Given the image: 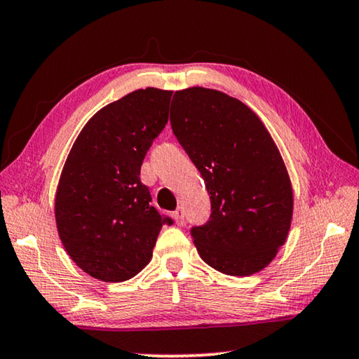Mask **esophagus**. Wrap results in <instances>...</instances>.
Listing matches in <instances>:
<instances>
[{"mask_svg": "<svg viewBox=\"0 0 359 359\" xmlns=\"http://www.w3.org/2000/svg\"><path fill=\"white\" fill-rule=\"evenodd\" d=\"M172 217H174V220H175V223L179 224V226H182V224L185 223V214H184V209H182V208L175 209L172 212Z\"/></svg>", "mask_w": 359, "mask_h": 359, "instance_id": "obj_1", "label": "esophagus"}]
</instances>
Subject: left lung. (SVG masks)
<instances>
[{
    "label": "left lung",
    "mask_w": 359,
    "mask_h": 359,
    "mask_svg": "<svg viewBox=\"0 0 359 359\" xmlns=\"http://www.w3.org/2000/svg\"><path fill=\"white\" fill-rule=\"evenodd\" d=\"M171 128L201 172L210 217L190 228L201 258L228 276H250L287 239L293 191L283 160L259 118L218 90L175 92Z\"/></svg>",
    "instance_id": "8db88e82"
}]
</instances>
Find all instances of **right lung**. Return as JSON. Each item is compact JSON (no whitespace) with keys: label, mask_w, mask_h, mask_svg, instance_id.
Here are the masks:
<instances>
[{"label":"right lung","mask_w":359,"mask_h":359,"mask_svg":"<svg viewBox=\"0 0 359 359\" xmlns=\"http://www.w3.org/2000/svg\"><path fill=\"white\" fill-rule=\"evenodd\" d=\"M172 92L136 90L96 112L65 163L55 198L60 239L95 278L123 282L149 264L171 217L151 205L141 166L168 123Z\"/></svg>","instance_id":"add662e5"}]
</instances>
